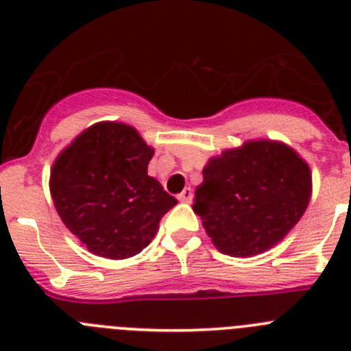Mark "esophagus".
Masks as SVG:
<instances>
[{"instance_id": "obj_1", "label": "esophagus", "mask_w": 351, "mask_h": 351, "mask_svg": "<svg viewBox=\"0 0 351 351\" xmlns=\"http://www.w3.org/2000/svg\"><path fill=\"white\" fill-rule=\"evenodd\" d=\"M178 198L181 200V202H191V198H193V191H191V188H184V190L178 195Z\"/></svg>"}]
</instances>
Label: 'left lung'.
Segmentation results:
<instances>
[{"label": "left lung", "mask_w": 351, "mask_h": 351, "mask_svg": "<svg viewBox=\"0 0 351 351\" xmlns=\"http://www.w3.org/2000/svg\"><path fill=\"white\" fill-rule=\"evenodd\" d=\"M311 197V172L295 151L278 142H246L204 169L195 191L214 246L230 256H251L280 243L297 225Z\"/></svg>", "instance_id": "8db88e82"}]
</instances>
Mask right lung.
Masks as SVG:
<instances>
[{
  "mask_svg": "<svg viewBox=\"0 0 351 351\" xmlns=\"http://www.w3.org/2000/svg\"><path fill=\"white\" fill-rule=\"evenodd\" d=\"M153 149L132 126L98 123L58 156L54 206L68 230L95 255L123 260L151 243L178 200L147 176Z\"/></svg>",
  "mask_w": 351,
  "mask_h": 351,
  "instance_id": "right-lung-1",
  "label": "right lung"
}]
</instances>
